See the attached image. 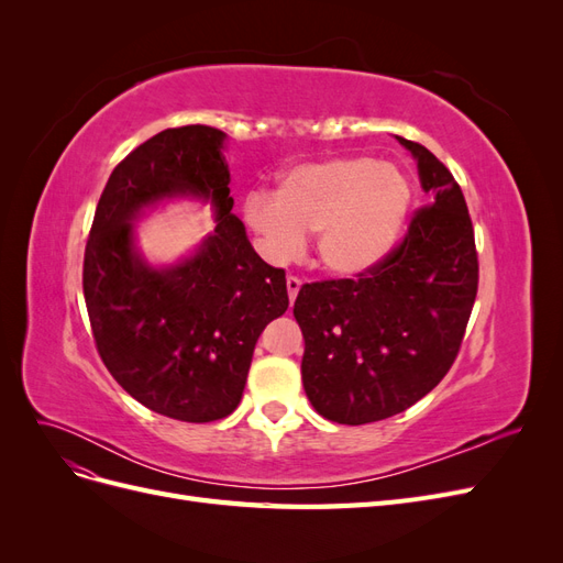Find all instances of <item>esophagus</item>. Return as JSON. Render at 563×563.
I'll list each match as a JSON object with an SVG mask.
<instances>
[{"mask_svg": "<svg viewBox=\"0 0 563 563\" xmlns=\"http://www.w3.org/2000/svg\"><path fill=\"white\" fill-rule=\"evenodd\" d=\"M300 286H302V282L298 279V277H286V291H288V300H291V305L296 302V296H298V291H300Z\"/></svg>", "mask_w": 563, "mask_h": 563, "instance_id": "obj_1", "label": "esophagus"}]
</instances>
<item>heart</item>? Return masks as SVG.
<instances>
[{"mask_svg":"<svg viewBox=\"0 0 563 563\" xmlns=\"http://www.w3.org/2000/svg\"><path fill=\"white\" fill-rule=\"evenodd\" d=\"M401 168L371 157H329L279 176L275 199L253 192L249 225L275 255H291L314 234L317 265L331 277H362L395 249L411 209Z\"/></svg>","mask_w":563,"mask_h":563,"instance_id":"1","label":"heart"}]
</instances>
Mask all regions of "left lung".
Here are the masks:
<instances>
[{"mask_svg": "<svg viewBox=\"0 0 563 563\" xmlns=\"http://www.w3.org/2000/svg\"><path fill=\"white\" fill-rule=\"evenodd\" d=\"M399 143L416 157L432 203L411 216L378 267L305 284L294 305L305 395L340 424L385 420L432 391L455 362L479 286L463 190L428 147Z\"/></svg>", "mask_w": 563, "mask_h": 563, "instance_id": "left-lung-1", "label": "left lung"}]
</instances>
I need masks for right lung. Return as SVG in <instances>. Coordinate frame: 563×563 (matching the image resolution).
<instances>
[{
  "mask_svg": "<svg viewBox=\"0 0 563 563\" xmlns=\"http://www.w3.org/2000/svg\"><path fill=\"white\" fill-rule=\"evenodd\" d=\"M225 133L166 129L114 166L84 251V300L100 360L150 411L183 422L230 416L242 399L253 347L288 308L286 272L253 251L232 213ZM172 196L211 198L217 230L178 266L150 268L130 220Z\"/></svg>",
  "mask_w": 563,
  "mask_h": 563,
  "instance_id": "obj_1",
  "label": "right lung"
}]
</instances>
